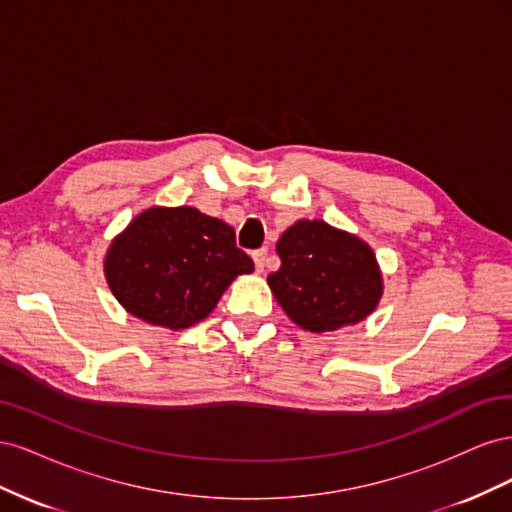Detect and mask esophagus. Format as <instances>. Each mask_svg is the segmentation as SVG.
Instances as JSON below:
<instances>
[{
    "label": "esophagus",
    "instance_id": "34e87169",
    "mask_svg": "<svg viewBox=\"0 0 512 512\" xmlns=\"http://www.w3.org/2000/svg\"><path fill=\"white\" fill-rule=\"evenodd\" d=\"M252 258H254L256 271H258V273L265 271V267H267V250H265V247H262V250H256V252L252 254Z\"/></svg>",
    "mask_w": 512,
    "mask_h": 512
}]
</instances>
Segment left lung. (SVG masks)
<instances>
[{"label": "left lung", "instance_id": "left-lung-1", "mask_svg": "<svg viewBox=\"0 0 512 512\" xmlns=\"http://www.w3.org/2000/svg\"><path fill=\"white\" fill-rule=\"evenodd\" d=\"M280 271L267 277L286 316L309 333L359 324L374 314L382 271L371 247L324 220H297L275 245Z\"/></svg>", "mask_w": 512, "mask_h": 512}]
</instances>
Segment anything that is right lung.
Masks as SVG:
<instances>
[{"instance_id":"right-lung-1","label":"right lung","mask_w":512,"mask_h":512,"mask_svg":"<svg viewBox=\"0 0 512 512\" xmlns=\"http://www.w3.org/2000/svg\"><path fill=\"white\" fill-rule=\"evenodd\" d=\"M254 262L235 228L196 207H149L111 241L104 277L134 318L170 331L205 320L224 290Z\"/></svg>"}]
</instances>
